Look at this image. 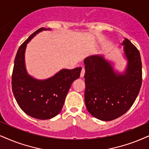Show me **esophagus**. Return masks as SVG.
Instances as JSON below:
<instances>
[{"mask_svg": "<svg viewBox=\"0 0 149 149\" xmlns=\"http://www.w3.org/2000/svg\"><path fill=\"white\" fill-rule=\"evenodd\" d=\"M84 73H85V69H84V68H82V71H81V73H80V77H81V78L84 77Z\"/></svg>", "mask_w": 149, "mask_h": 149, "instance_id": "34e87169", "label": "esophagus"}]
</instances>
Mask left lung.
<instances>
[{
  "mask_svg": "<svg viewBox=\"0 0 149 149\" xmlns=\"http://www.w3.org/2000/svg\"><path fill=\"white\" fill-rule=\"evenodd\" d=\"M127 65L123 72L102 55L84 61L85 67L84 102L88 112L97 119L111 121L131 108L142 85V62L137 49L127 38L122 43Z\"/></svg>",
  "mask_w": 149,
  "mask_h": 149,
  "instance_id": "1",
  "label": "left lung"
}]
</instances>
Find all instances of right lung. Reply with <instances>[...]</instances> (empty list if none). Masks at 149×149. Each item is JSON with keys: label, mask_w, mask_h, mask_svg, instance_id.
<instances>
[{"label": "right lung", "mask_w": 149, "mask_h": 149, "mask_svg": "<svg viewBox=\"0 0 149 149\" xmlns=\"http://www.w3.org/2000/svg\"><path fill=\"white\" fill-rule=\"evenodd\" d=\"M46 30L51 29L40 28L20 45L12 73V91L17 103L26 114L39 120L50 119L61 111L71 84L80 77L82 69H63L45 80L30 76L24 61L26 47L36 35Z\"/></svg>", "instance_id": "obj_1"}]
</instances>
